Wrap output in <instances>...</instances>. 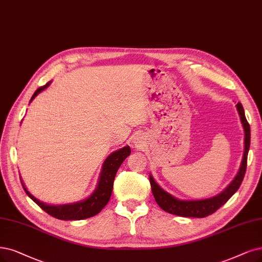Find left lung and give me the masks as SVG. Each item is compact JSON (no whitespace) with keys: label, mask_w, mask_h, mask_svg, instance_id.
Here are the masks:
<instances>
[{"label":"left lung","mask_w":262,"mask_h":262,"mask_svg":"<svg viewBox=\"0 0 262 262\" xmlns=\"http://www.w3.org/2000/svg\"><path fill=\"white\" fill-rule=\"evenodd\" d=\"M236 109L239 115L241 123L243 125L245 138H244L243 159H242L239 169L234 179L231 181L230 185L224 191L215 196L205 199V200L185 201V200H179L173 195L169 194V193L166 192L165 190H163L156 182V180H154V178L150 175V183H151L153 196L156 199L157 203L162 209L169 212V214L180 216V217L204 218L211 214H214L217 209H219L222 205L226 204L227 201L237 191L242 181H243L245 171H246L247 156H248V150L250 146V127L246 120L243 105H242L241 102H237Z\"/></svg>","instance_id":"obj_1"}]
</instances>
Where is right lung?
Returning <instances> with one entry per match:
<instances>
[{
	"instance_id": "right-lung-1",
	"label": "right lung",
	"mask_w": 262,
	"mask_h": 262,
	"mask_svg": "<svg viewBox=\"0 0 262 262\" xmlns=\"http://www.w3.org/2000/svg\"><path fill=\"white\" fill-rule=\"evenodd\" d=\"M51 82H48L46 85L40 87L35 91L33 96L31 97L30 102L35 98V97L46 90L50 86ZM130 154V148L126 146L112 152L110 156L106 158L102 164L101 172L99 176L98 183L94 190L92 194L82 201L69 203V204H61V205H51L46 204L44 202H41L35 196H33L30 192L25 187V183L21 181V185L28 194L33 202L40 206L47 214L51 216L60 219V220H82L86 218H91L97 214H99L101 209L108 204L110 200L111 193L113 190V181L116 175V171L120 168L121 164L124 160Z\"/></svg>"
}]
</instances>
